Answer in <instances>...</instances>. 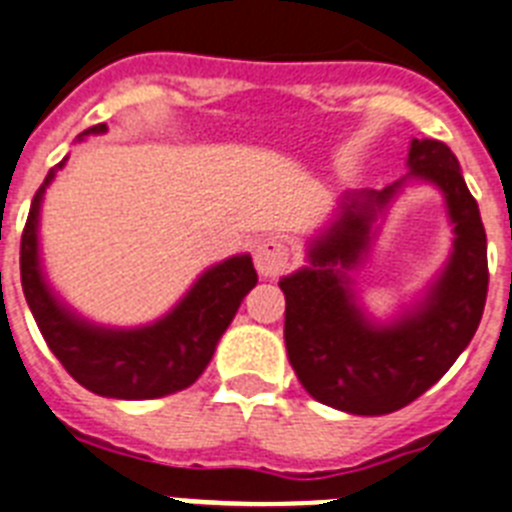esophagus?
Segmentation results:
<instances>
[{
  "label": "esophagus",
  "mask_w": 512,
  "mask_h": 512,
  "mask_svg": "<svg viewBox=\"0 0 512 512\" xmlns=\"http://www.w3.org/2000/svg\"><path fill=\"white\" fill-rule=\"evenodd\" d=\"M293 259V246L287 240L274 238V235L261 240L256 251H253V261H256V269H259L261 277H280L282 272L290 269Z\"/></svg>",
  "instance_id": "34e87169"
}]
</instances>
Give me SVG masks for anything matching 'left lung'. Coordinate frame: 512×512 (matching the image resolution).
<instances>
[{
  "label": "left lung",
  "mask_w": 512,
  "mask_h": 512,
  "mask_svg": "<svg viewBox=\"0 0 512 512\" xmlns=\"http://www.w3.org/2000/svg\"><path fill=\"white\" fill-rule=\"evenodd\" d=\"M408 164L411 175L442 188L458 235L447 272L416 314L395 327L374 329L356 311L335 269L356 264L374 211L400 183L345 204L340 222L311 248V266L280 282L295 377L311 398L356 416L400 411L424 395L471 342L487 303V232L458 159L447 143L416 138Z\"/></svg>",
  "instance_id": "obj_1"
}]
</instances>
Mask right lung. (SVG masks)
Masks as SVG:
<instances>
[{
    "instance_id": "right-lung-1",
    "label": "right lung",
    "mask_w": 512,
    "mask_h": 512,
    "mask_svg": "<svg viewBox=\"0 0 512 512\" xmlns=\"http://www.w3.org/2000/svg\"><path fill=\"white\" fill-rule=\"evenodd\" d=\"M104 130L107 125L101 122L83 135ZM62 164L65 159L54 164L36 190L20 238V282L46 345L75 382L104 398L149 400L185 390L204 374L240 301L259 282L251 256H235L209 269L183 303L154 327L133 332L88 327L54 301L38 269V206Z\"/></svg>"
}]
</instances>
